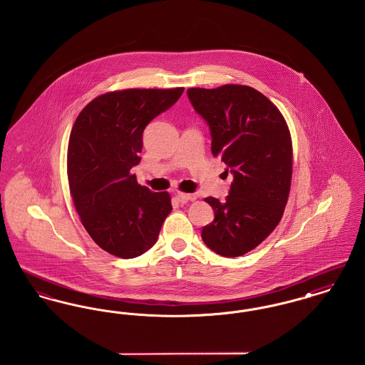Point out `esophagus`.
<instances>
[{
	"instance_id": "obj_1",
	"label": "esophagus",
	"mask_w": 365,
	"mask_h": 365,
	"mask_svg": "<svg viewBox=\"0 0 365 365\" xmlns=\"http://www.w3.org/2000/svg\"><path fill=\"white\" fill-rule=\"evenodd\" d=\"M176 198L179 202H187V201H194L197 200L195 194H186V192H178Z\"/></svg>"
}]
</instances>
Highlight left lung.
Returning <instances> with one entry per match:
<instances>
[{"label":"left lung","instance_id":"left-lung-1","mask_svg":"<svg viewBox=\"0 0 365 365\" xmlns=\"http://www.w3.org/2000/svg\"><path fill=\"white\" fill-rule=\"evenodd\" d=\"M187 96L208 123L212 155L222 157L234 176L226 201L205 198L215 220L201 237L215 253L240 257L259 246L283 216L293 173L290 131L278 108L253 87H191Z\"/></svg>","mask_w":365,"mask_h":365}]
</instances>
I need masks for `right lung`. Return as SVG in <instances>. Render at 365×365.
<instances>
[{"mask_svg":"<svg viewBox=\"0 0 365 365\" xmlns=\"http://www.w3.org/2000/svg\"><path fill=\"white\" fill-rule=\"evenodd\" d=\"M183 87L127 88L98 96L71 131L67 173L71 195L88 235L105 252L134 259L149 250L173 210L167 191L137 182L145 127L179 100Z\"/></svg>","mask_w":365,"mask_h":365,"instance_id":"obj_1","label":"right lung"}]
</instances>
